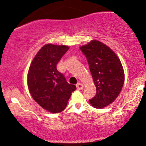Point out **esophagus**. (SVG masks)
<instances>
[{"label": "esophagus", "instance_id": "esophagus-1", "mask_svg": "<svg viewBox=\"0 0 146 146\" xmlns=\"http://www.w3.org/2000/svg\"><path fill=\"white\" fill-rule=\"evenodd\" d=\"M76 87H77L78 90H82V89H83L84 86H83V85H82V84H81V83H78L77 85H76Z\"/></svg>", "mask_w": 146, "mask_h": 146}]
</instances>
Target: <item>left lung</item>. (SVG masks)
Here are the masks:
<instances>
[{
  "label": "left lung",
  "instance_id": "8db88e82",
  "mask_svg": "<svg viewBox=\"0 0 146 146\" xmlns=\"http://www.w3.org/2000/svg\"><path fill=\"white\" fill-rule=\"evenodd\" d=\"M80 49L87 59L96 88L90 104L96 108H104L115 101L123 87L122 64L111 49L98 40H92Z\"/></svg>",
  "mask_w": 146,
  "mask_h": 146
}]
</instances>
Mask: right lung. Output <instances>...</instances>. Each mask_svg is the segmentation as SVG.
I'll use <instances>...</instances> for the list:
<instances>
[{
    "label": "right lung",
    "instance_id": "obj_1",
    "mask_svg": "<svg viewBox=\"0 0 146 146\" xmlns=\"http://www.w3.org/2000/svg\"><path fill=\"white\" fill-rule=\"evenodd\" d=\"M68 49L66 45H44L29 68V92L33 99L50 113H57L65 109L71 93L76 90V85L68 83L56 69V64Z\"/></svg>",
    "mask_w": 146,
    "mask_h": 146
}]
</instances>
